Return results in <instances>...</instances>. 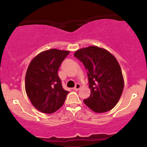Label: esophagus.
Masks as SVG:
<instances>
[{"label": "esophagus", "instance_id": "34e87169", "mask_svg": "<svg viewBox=\"0 0 147 147\" xmlns=\"http://www.w3.org/2000/svg\"><path fill=\"white\" fill-rule=\"evenodd\" d=\"M80 88H81V85H80V84H79L77 83V84H76L75 86L73 88V89H74V90H78Z\"/></svg>", "mask_w": 147, "mask_h": 147}]
</instances>
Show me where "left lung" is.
I'll use <instances>...</instances> for the list:
<instances>
[{
	"mask_svg": "<svg viewBox=\"0 0 147 147\" xmlns=\"http://www.w3.org/2000/svg\"><path fill=\"white\" fill-rule=\"evenodd\" d=\"M74 56L82 62L88 71L90 95L84 102L95 113L111 110L124 89L122 70L115 57L97 46L79 49Z\"/></svg>",
	"mask_w": 147,
	"mask_h": 147,
	"instance_id": "1",
	"label": "left lung"
}]
</instances>
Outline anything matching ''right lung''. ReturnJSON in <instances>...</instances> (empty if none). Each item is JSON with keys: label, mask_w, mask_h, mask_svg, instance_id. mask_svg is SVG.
<instances>
[{"label": "right lung", "mask_w": 147, "mask_h": 147, "mask_svg": "<svg viewBox=\"0 0 147 147\" xmlns=\"http://www.w3.org/2000/svg\"><path fill=\"white\" fill-rule=\"evenodd\" d=\"M70 51L50 49L38 54L30 62L25 75V91L35 108L52 113L65 102L68 91L64 90L58 70Z\"/></svg>", "instance_id": "obj_1"}]
</instances>
